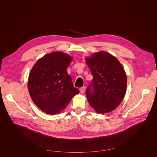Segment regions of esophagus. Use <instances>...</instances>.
<instances>
[{"label":"esophagus","instance_id":"obj_1","mask_svg":"<svg viewBox=\"0 0 157 157\" xmlns=\"http://www.w3.org/2000/svg\"><path fill=\"white\" fill-rule=\"evenodd\" d=\"M85 90H86V87H81L80 89H79V91H80V93H81V94H83V93H84V92H85Z\"/></svg>","mask_w":157,"mask_h":157}]
</instances>
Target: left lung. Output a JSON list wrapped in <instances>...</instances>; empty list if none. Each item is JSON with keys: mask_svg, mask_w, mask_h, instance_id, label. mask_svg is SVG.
<instances>
[{"mask_svg": "<svg viewBox=\"0 0 157 157\" xmlns=\"http://www.w3.org/2000/svg\"><path fill=\"white\" fill-rule=\"evenodd\" d=\"M86 62L93 76L86 90L90 105L98 114L116 109L123 100L127 88V75L119 60L105 52L93 53Z\"/></svg>", "mask_w": 157, "mask_h": 157, "instance_id": "8db88e82", "label": "left lung"}]
</instances>
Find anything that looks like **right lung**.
Wrapping results in <instances>:
<instances>
[{"label": "right lung", "mask_w": 157, "mask_h": 157, "mask_svg": "<svg viewBox=\"0 0 157 157\" xmlns=\"http://www.w3.org/2000/svg\"><path fill=\"white\" fill-rule=\"evenodd\" d=\"M72 59L68 54L55 52L40 58L30 71V96L35 104L47 114L60 113L79 93L67 72Z\"/></svg>", "instance_id": "add662e5"}]
</instances>
